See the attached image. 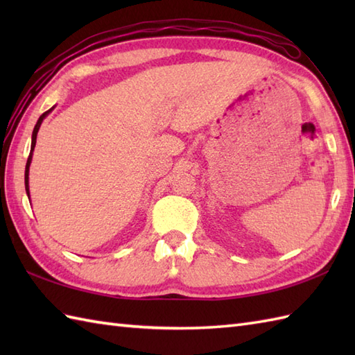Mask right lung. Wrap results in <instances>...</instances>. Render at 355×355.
Here are the masks:
<instances>
[{"instance_id": "1", "label": "right lung", "mask_w": 355, "mask_h": 355, "mask_svg": "<svg viewBox=\"0 0 355 355\" xmlns=\"http://www.w3.org/2000/svg\"><path fill=\"white\" fill-rule=\"evenodd\" d=\"M53 108H55V107H53ZM53 108H50L49 111H45L44 114H42L40 119H37V122H36V125H35V128H33V134H32V148H30V155H28V158H27V164H26V175H24L26 192H27V195H30V193H28V168H30V163H32L33 149H35V145H36V135H37V131H40V126H41V123H42V120L49 116V112H50Z\"/></svg>"}]
</instances>
